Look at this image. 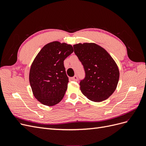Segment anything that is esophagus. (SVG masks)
Segmentation results:
<instances>
[{
	"mask_svg": "<svg viewBox=\"0 0 146 146\" xmlns=\"http://www.w3.org/2000/svg\"><path fill=\"white\" fill-rule=\"evenodd\" d=\"M72 80H74V81H77L78 80V77H77V76H74L72 78Z\"/></svg>",
	"mask_w": 146,
	"mask_h": 146,
	"instance_id": "esophagus-1",
	"label": "esophagus"
}]
</instances>
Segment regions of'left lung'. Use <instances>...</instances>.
Returning a JSON list of instances; mask_svg holds the SVG:
<instances>
[{
  "instance_id": "obj_1",
  "label": "left lung",
  "mask_w": 146,
  "mask_h": 146,
  "mask_svg": "<svg viewBox=\"0 0 146 146\" xmlns=\"http://www.w3.org/2000/svg\"><path fill=\"white\" fill-rule=\"evenodd\" d=\"M73 47L85 72V78L80 82L83 94L96 102L107 99L119 82L116 62L107 50L95 43H78Z\"/></svg>"
}]
</instances>
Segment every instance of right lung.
<instances>
[{"mask_svg":"<svg viewBox=\"0 0 146 146\" xmlns=\"http://www.w3.org/2000/svg\"><path fill=\"white\" fill-rule=\"evenodd\" d=\"M73 52L70 44L54 41L44 46L35 57L29 82L35 98L42 104L53 106L63 99L69 82L64 60Z\"/></svg>","mask_w":146,"mask_h":146,"instance_id":"obj_1","label":"right lung"}]
</instances>
